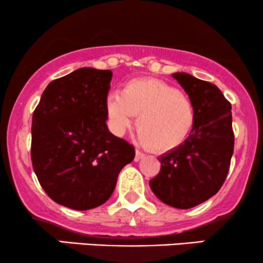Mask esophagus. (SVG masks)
<instances>
[{
  "mask_svg": "<svg viewBox=\"0 0 263 263\" xmlns=\"http://www.w3.org/2000/svg\"><path fill=\"white\" fill-rule=\"evenodd\" d=\"M144 157V155L143 153L141 152V151H138V149H136V156H135V161L136 162H138V161H141L142 158H143Z\"/></svg>",
  "mask_w": 263,
  "mask_h": 263,
  "instance_id": "obj_1",
  "label": "esophagus"
}]
</instances>
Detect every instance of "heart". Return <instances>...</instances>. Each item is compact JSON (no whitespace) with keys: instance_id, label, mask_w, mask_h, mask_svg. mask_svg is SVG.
<instances>
[{"instance_id":"1","label":"heart","mask_w":263,"mask_h":263,"mask_svg":"<svg viewBox=\"0 0 263 263\" xmlns=\"http://www.w3.org/2000/svg\"><path fill=\"white\" fill-rule=\"evenodd\" d=\"M107 114L116 134L122 135L138 116L137 131L143 144L155 152L179 148L195 126L193 101L176 86L155 78L128 81L121 95L107 99Z\"/></svg>"}]
</instances>
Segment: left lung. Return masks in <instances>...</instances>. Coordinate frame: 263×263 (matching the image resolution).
<instances>
[{
  "label": "left lung",
  "mask_w": 263,
  "mask_h": 263,
  "mask_svg": "<svg viewBox=\"0 0 263 263\" xmlns=\"http://www.w3.org/2000/svg\"><path fill=\"white\" fill-rule=\"evenodd\" d=\"M173 78L194 104L197 120L183 146L158 158L161 171L149 186L163 203L189 209L215 195L228 176L234 153L231 104L209 81L186 73Z\"/></svg>",
  "instance_id": "obj_1"
}]
</instances>
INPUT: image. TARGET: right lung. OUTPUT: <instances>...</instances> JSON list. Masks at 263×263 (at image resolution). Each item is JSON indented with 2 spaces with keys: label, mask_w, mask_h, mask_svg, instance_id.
<instances>
[{
  "label": "right lung",
  "mask_w": 263,
  "mask_h": 263,
  "mask_svg": "<svg viewBox=\"0 0 263 263\" xmlns=\"http://www.w3.org/2000/svg\"><path fill=\"white\" fill-rule=\"evenodd\" d=\"M111 78V70L78 69L45 87L33 112V170L48 197L70 209L104 204L135 158V147L107 128Z\"/></svg>",
  "instance_id": "1"
}]
</instances>
